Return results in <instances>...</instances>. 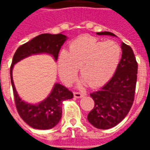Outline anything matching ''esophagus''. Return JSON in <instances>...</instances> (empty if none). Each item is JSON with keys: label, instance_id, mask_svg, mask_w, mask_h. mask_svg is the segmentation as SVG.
<instances>
[{"label": "esophagus", "instance_id": "34e87169", "mask_svg": "<svg viewBox=\"0 0 150 150\" xmlns=\"http://www.w3.org/2000/svg\"><path fill=\"white\" fill-rule=\"evenodd\" d=\"M74 96L76 98H81L86 96V92H83V91H75L74 92Z\"/></svg>", "mask_w": 150, "mask_h": 150}]
</instances>
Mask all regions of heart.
Wrapping results in <instances>:
<instances>
[{
  "mask_svg": "<svg viewBox=\"0 0 150 150\" xmlns=\"http://www.w3.org/2000/svg\"><path fill=\"white\" fill-rule=\"evenodd\" d=\"M120 56L121 47L115 41H98L91 36L80 38L71 44L69 51L60 53L59 75L63 81L71 83L80 67L81 76L88 84L92 88L100 87L116 71Z\"/></svg>",
  "mask_w": 150,
  "mask_h": 150,
  "instance_id": "b5f03b06",
  "label": "heart"
}]
</instances>
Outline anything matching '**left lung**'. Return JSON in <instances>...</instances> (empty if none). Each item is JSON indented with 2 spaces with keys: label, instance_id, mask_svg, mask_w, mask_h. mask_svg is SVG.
<instances>
[{
  "label": "left lung",
  "instance_id": "obj_1",
  "mask_svg": "<svg viewBox=\"0 0 150 150\" xmlns=\"http://www.w3.org/2000/svg\"><path fill=\"white\" fill-rule=\"evenodd\" d=\"M97 34L115 36L107 31ZM121 49V59L112 79L100 90L90 94L95 105L88 113V120L97 129H108L118 125L134 101L138 66L130 46L122 42Z\"/></svg>",
  "mask_w": 150,
  "mask_h": 150
}]
</instances>
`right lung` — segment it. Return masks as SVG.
I'll return each mask as SVG.
<instances>
[{"mask_svg":"<svg viewBox=\"0 0 150 150\" xmlns=\"http://www.w3.org/2000/svg\"><path fill=\"white\" fill-rule=\"evenodd\" d=\"M66 40L67 37L62 34H40L19 46L13 58L10 67V79L16 108L21 119L34 129H50L54 127L62 116V101L71 99L73 93L64 86L55 83L49 96L40 104L25 103L17 93L12 76V70L16 62L31 54L47 53L57 60L61 46Z\"/></svg>","mask_w":150,"mask_h":150,"instance_id":"add662e5","label":"right lung"}]
</instances>
